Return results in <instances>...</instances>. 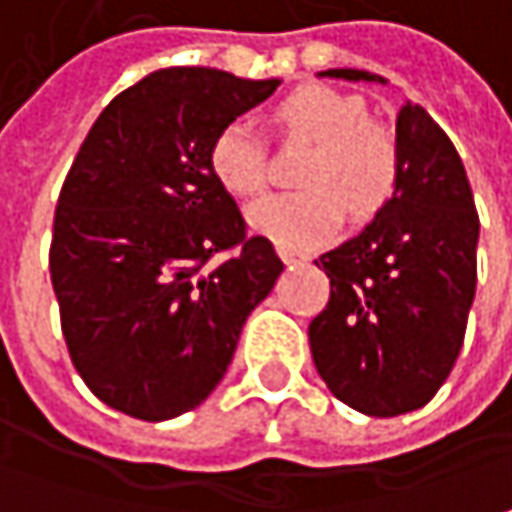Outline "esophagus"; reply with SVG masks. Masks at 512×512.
I'll return each mask as SVG.
<instances>
[{
	"label": "esophagus",
	"instance_id": "obj_1",
	"mask_svg": "<svg viewBox=\"0 0 512 512\" xmlns=\"http://www.w3.org/2000/svg\"><path fill=\"white\" fill-rule=\"evenodd\" d=\"M281 260H284V263H304V260H307V255H292V252H281Z\"/></svg>",
	"mask_w": 512,
	"mask_h": 512
}]
</instances>
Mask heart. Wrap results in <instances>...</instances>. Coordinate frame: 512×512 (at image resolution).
I'll return each mask as SVG.
<instances>
[{"label":"heart","instance_id":"heart-1","mask_svg":"<svg viewBox=\"0 0 512 512\" xmlns=\"http://www.w3.org/2000/svg\"><path fill=\"white\" fill-rule=\"evenodd\" d=\"M272 124L292 138L313 141L292 194L266 196L249 208V223L284 252H307L345 223L347 208L368 220L394 196L400 150L394 136L371 121L362 98L307 83L272 109ZM217 182L234 196L266 188V147L249 121H231L208 150Z\"/></svg>","mask_w":512,"mask_h":512}]
</instances>
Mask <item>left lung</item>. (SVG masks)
<instances>
[{"label":"left lung","mask_w":512,"mask_h":512,"mask_svg":"<svg viewBox=\"0 0 512 512\" xmlns=\"http://www.w3.org/2000/svg\"><path fill=\"white\" fill-rule=\"evenodd\" d=\"M321 77L385 83L359 69ZM400 182L356 237L324 252L330 301L310 321L333 397L368 417L423 408L452 371L475 298L478 211L464 162L417 104L397 115Z\"/></svg>","instance_id":"1"}]
</instances>
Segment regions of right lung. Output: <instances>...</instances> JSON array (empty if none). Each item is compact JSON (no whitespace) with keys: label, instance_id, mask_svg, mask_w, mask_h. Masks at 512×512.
I'll use <instances>...</instances> for the list:
<instances>
[{"label":"right lung","instance_id":"right-lung-1","mask_svg":"<svg viewBox=\"0 0 512 512\" xmlns=\"http://www.w3.org/2000/svg\"><path fill=\"white\" fill-rule=\"evenodd\" d=\"M278 86L159 69L112 98L80 144L48 266L69 356L109 408L159 423L199 406L284 272L208 165L217 133Z\"/></svg>","mask_w":512,"mask_h":512}]
</instances>
